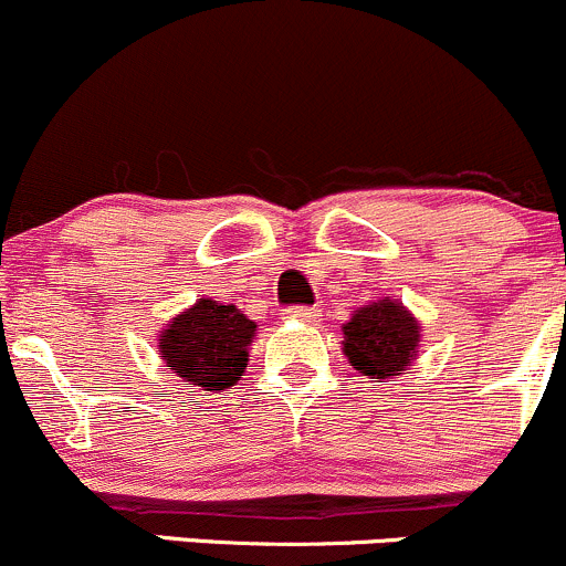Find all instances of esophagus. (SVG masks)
<instances>
[{
  "mask_svg": "<svg viewBox=\"0 0 566 566\" xmlns=\"http://www.w3.org/2000/svg\"><path fill=\"white\" fill-rule=\"evenodd\" d=\"M284 319H295V323H317L319 312L314 306H290L284 308Z\"/></svg>",
  "mask_w": 566,
  "mask_h": 566,
  "instance_id": "34e87169",
  "label": "esophagus"
}]
</instances>
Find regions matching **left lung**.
<instances>
[{
	"label": "left lung",
	"instance_id": "obj_1",
	"mask_svg": "<svg viewBox=\"0 0 566 566\" xmlns=\"http://www.w3.org/2000/svg\"><path fill=\"white\" fill-rule=\"evenodd\" d=\"M418 323L396 301L363 306L344 325V355L368 379H388L407 371L418 353Z\"/></svg>",
	"mask_w": 566,
	"mask_h": 566
}]
</instances>
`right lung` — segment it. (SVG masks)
Wrapping results in <instances>:
<instances>
[{
    "label": "right lung",
    "instance_id": "add662e5",
    "mask_svg": "<svg viewBox=\"0 0 566 566\" xmlns=\"http://www.w3.org/2000/svg\"><path fill=\"white\" fill-rule=\"evenodd\" d=\"M254 328L235 306L200 298L163 331L159 353L184 382L224 390L243 377Z\"/></svg>",
    "mask_w": 566,
    "mask_h": 566
}]
</instances>
